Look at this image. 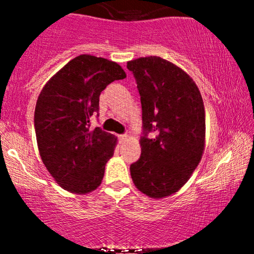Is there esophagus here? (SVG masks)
<instances>
[{
  "mask_svg": "<svg viewBox=\"0 0 254 254\" xmlns=\"http://www.w3.org/2000/svg\"><path fill=\"white\" fill-rule=\"evenodd\" d=\"M118 139L121 142H124L125 139H127V133H123V135H118Z\"/></svg>",
  "mask_w": 254,
  "mask_h": 254,
  "instance_id": "34e87169",
  "label": "esophagus"
}]
</instances>
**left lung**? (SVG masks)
<instances>
[{"instance_id": "1", "label": "left lung", "mask_w": 254, "mask_h": 254, "mask_svg": "<svg viewBox=\"0 0 254 254\" xmlns=\"http://www.w3.org/2000/svg\"><path fill=\"white\" fill-rule=\"evenodd\" d=\"M142 105V151L131 164L132 182L153 198L174 193L199 164L205 111L199 89L179 66L161 57L130 61Z\"/></svg>"}]
</instances>
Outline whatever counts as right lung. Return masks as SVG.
Segmentation results:
<instances>
[{"label":"right lung","mask_w":254,"mask_h":254,"mask_svg":"<svg viewBox=\"0 0 254 254\" xmlns=\"http://www.w3.org/2000/svg\"><path fill=\"white\" fill-rule=\"evenodd\" d=\"M127 77L117 63L81 55L44 86L34 111L39 154L58 185L74 193L95 190L117 138L90 118L99 112V97L115 80Z\"/></svg>","instance_id":"obj_1"}]
</instances>
